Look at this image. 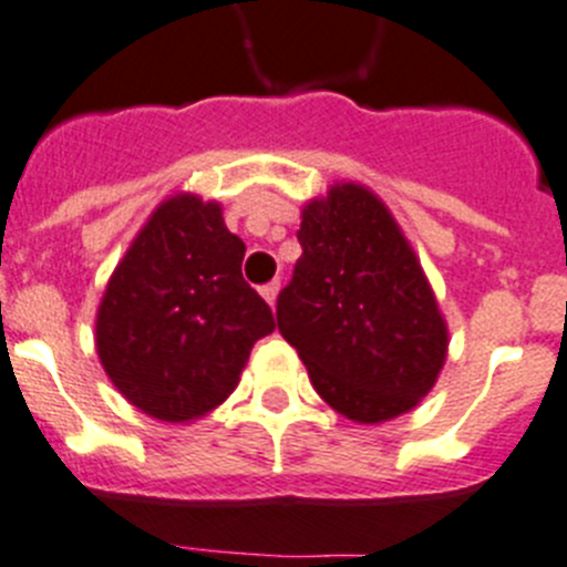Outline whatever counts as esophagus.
Segmentation results:
<instances>
[{"mask_svg":"<svg viewBox=\"0 0 567 567\" xmlns=\"http://www.w3.org/2000/svg\"><path fill=\"white\" fill-rule=\"evenodd\" d=\"M277 296H279V282H268V285H262V299L268 301V305H277Z\"/></svg>","mask_w":567,"mask_h":567,"instance_id":"1","label":"esophagus"}]
</instances>
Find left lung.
<instances>
[{"instance_id":"left-lung-1","label":"left lung","mask_w":567,"mask_h":567,"mask_svg":"<svg viewBox=\"0 0 567 567\" xmlns=\"http://www.w3.org/2000/svg\"><path fill=\"white\" fill-rule=\"evenodd\" d=\"M296 237L277 321L313 389L363 425L414 409L444 367L447 324L391 212L372 189L336 184L305 206Z\"/></svg>"}]
</instances>
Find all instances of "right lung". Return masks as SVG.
<instances>
[{"mask_svg":"<svg viewBox=\"0 0 567 567\" xmlns=\"http://www.w3.org/2000/svg\"><path fill=\"white\" fill-rule=\"evenodd\" d=\"M246 243L220 204L176 195L151 215L111 274L97 355L120 394L162 422H189L235 391L251 347L277 330L243 279Z\"/></svg>","mask_w":567,"mask_h":567,"instance_id":"obj_1","label":"right lung"}]
</instances>
